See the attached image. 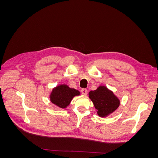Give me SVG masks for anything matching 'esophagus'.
I'll use <instances>...</instances> for the list:
<instances>
[{"label": "esophagus", "mask_w": 158, "mask_h": 158, "mask_svg": "<svg viewBox=\"0 0 158 158\" xmlns=\"http://www.w3.org/2000/svg\"><path fill=\"white\" fill-rule=\"evenodd\" d=\"M81 93H82L84 95H86L88 94V91L86 89H82L81 90Z\"/></svg>", "instance_id": "34e87169"}]
</instances>
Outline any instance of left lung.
<instances>
[{
	"instance_id": "left-lung-1",
	"label": "left lung",
	"mask_w": 158,
	"mask_h": 158,
	"mask_svg": "<svg viewBox=\"0 0 158 158\" xmlns=\"http://www.w3.org/2000/svg\"><path fill=\"white\" fill-rule=\"evenodd\" d=\"M89 98L93 102L100 117H107L120 105V99L106 85H99L95 90L90 91Z\"/></svg>"
}]
</instances>
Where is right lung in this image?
Instances as JSON below:
<instances>
[{"label": "right lung", "mask_w": 158, "mask_h": 158, "mask_svg": "<svg viewBox=\"0 0 158 158\" xmlns=\"http://www.w3.org/2000/svg\"><path fill=\"white\" fill-rule=\"evenodd\" d=\"M80 94L78 90L71 88L66 84H60L52 88L49 98L51 102L56 106L65 109L69 106L74 97Z\"/></svg>", "instance_id": "right-lung-1"}]
</instances>
